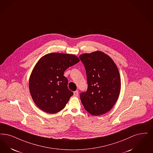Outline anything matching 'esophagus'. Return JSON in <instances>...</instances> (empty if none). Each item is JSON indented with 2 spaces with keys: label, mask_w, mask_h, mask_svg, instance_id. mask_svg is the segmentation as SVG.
<instances>
[{
  "label": "esophagus",
  "mask_w": 153,
  "mask_h": 153,
  "mask_svg": "<svg viewBox=\"0 0 153 153\" xmlns=\"http://www.w3.org/2000/svg\"><path fill=\"white\" fill-rule=\"evenodd\" d=\"M74 97H78V96H79V92L77 91L74 92Z\"/></svg>",
  "instance_id": "esophagus-1"
}]
</instances>
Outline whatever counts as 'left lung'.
<instances>
[{
    "label": "left lung",
    "mask_w": 153,
    "mask_h": 153,
    "mask_svg": "<svg viewBox=\"0 0 153 153\" xmlns=\"http://www.w3.org/2000/svg\"><path fill=\"white\" fill-rule=\"evenodd\" d=\"M86 69V92L80 94L84 108L93 116L105 114L116 103L121 91V79L116 64L109 56L96 51L79 55Z\"/></svg>",
    "instance_id": "left-lung-1"
}]
</instances>
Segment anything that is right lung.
<instances>
[{
  "label": "right lung",
  "instance_id": "add662e5",
  "mask_svg": "<svg viewBox=\"0 0 153 153\" xmlns=\"http://www.w3.org/2000/svg\"><path fill=\"white\" fill-rule=\"evenodd\" d=\"M79 61L72 54L51 53L37 61L29 79L31 97L44 111L55 114L64 108L74 93L68 88L65 71Z\"/></svg>",
  "mask_w": 153,
  "mask_h": 153
}]
</instances>
